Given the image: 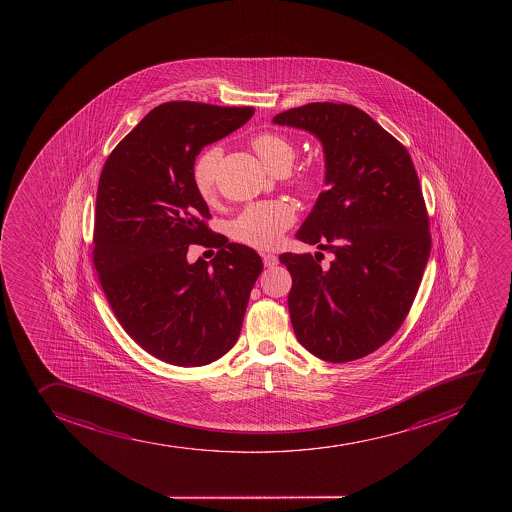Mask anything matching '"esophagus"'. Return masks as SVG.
Listing matches in <instances>:
<instances>
[{
	"label": "esophagus",
	"mask_w": 512,
	"mask_h": 512,
	"mask_svg": "<svg viewBox=\"0 0 512 512\" xmlns=\"http://www.w3.org/2000/svg\"><path fill=\"white\" fill-rule=\"evenodd\" d=\"M262 260H264L265 267H275V265H279V259H277V255H272V253H264L262 255Z\"/></svg>",
	"instance_id": "34e87169"
}]
</instances>
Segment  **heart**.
<instances>
[{
  "instance_id": "1",
  "label": "heart",
  "mask_w": 512,
  "mask_h": 512,
  "mask_svg": "<svg viewBox=\"0 0 512 512\" xmlns=\"http://www.w3.org/2000/svg\"><path fill=\"white\" fill-rule=\"evenodd\" d=\"M252 147L272 172H287L295 158V145L282 133H259L252 140ZM222 157L220 147H210L197 158L193 165V185L203 200H213L217 185L218 162ZM294 187L300 193H310L319 183V168L305 163L295 172ZM295 222V210L284 200L252 203L243 208L228 225L233 240L255 248H272L284 237L285 230Z\"/></svg>"
}]
</instances>
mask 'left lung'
<instances>
[{"label":"left lung","instance_id":"left-lung-1","mask_svg":"<svg viewBox=\"0 0 512 512\" xmlns=\"http://www.w3.org/2000/svg\"><path fill=\"white\" fill-rule=\"evenodd\" d=\"M324 147L325 188L295 237L329 250L282 253L292 275L295 337L319 359L342 364L379 349L399 330L431 253L419 177L404 145L345 103H309L275 115Z\"/></svg>","mask_w":512,"mask_h":512}]
</instances>
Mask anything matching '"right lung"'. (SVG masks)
I'll return each instance as SVG.
<instances>
[{
  "instance_id": "right-lung-1",
  "label": "right lung",
  "mask_w": 512,
  "mask_h": 512,
  "mask_svg": "<svg viewBox=\"0 0 512 512\" xmlns=\"http://www.w3.org/2000/svg\"><path fill=\"white\" fill-rule=\"evenodd\" d=\"M252 115V107L163 103L118 143L100 175L98 280L125 332L167 364L200 367L227 354L264 269L253 248L208 228L192 178L202 148ZM192 242L218 247V255L188 265Z\"/></svg>"
}]
</instances>
